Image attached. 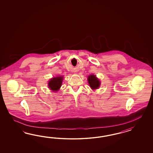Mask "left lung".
Here are the masks:
<instances>
[{"label": "left lung", "instance_id": "1", "mask_svg": "<svg viewBox=\"0 0 153 153\" xmlns=\"http://www.w3.org/2000/svg\"><path fill=\"white\" fill-rule=\"evenodd\" d=\"M88 84L93 90L97 89L100 85V81L94 74H91L88 77Z\"/></svg>", "mask_w": 153, "mask_h": 153}]
</instances>
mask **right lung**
Segmentation results:
<instances>
[{"label":"right lung","mask_w":153,"mask_h":153,"mask_svg":"<svg viewBox=\"0 0 153 153\" xmlns=\"http://www.w3.org/2000/svg\"><path fill=\"white\" fill-rule=\"evenodd\" d=\"M63 79V76H58L51 79L48 82L49 88L53 91H57L62 86Z\"/></svg>","instance_id":"1"}]
</instances>
